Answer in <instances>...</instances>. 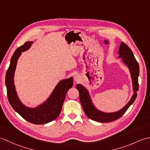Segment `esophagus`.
I'll return each instance as SVG.
<instances>
[{"label":"esophagus","mask_w":150,"mask_h":150,"mask_svg":"<svg viewBox=\"0 0 150 150\" xmlns=\"http://www.w3.org/2000/svg\"><path fill=\"white\" fill-rule=\"evenodd\" d=\"M74 79H75V81H78L79 80V75H78V74L74 75Z\"/></svg>","instance_id":"obj_1"}]
</instances>
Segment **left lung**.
Here are the masks:
<instances>
[{
	"instance_id": "8db88e82",
	"label": "left lung",
	"mask_w": 150,
	"mask_h": 150,
	"mask_svg": "<svg viewBox=\"0 0 150 150\" xmlns=\"http://www.w3.org/2000/svg\"><path fill=\"white\" fill-rule=\"evenodd\" d=\"M118 52L119 54V57H122L123 62L126 63V65L129 67L130 70L131 78H132L133 81V90L135 91V94H133L129 103L123 109H122L119 111L112 112V113H105V112L98 111L94 108L93 103H91L89 94H88L86 88H85L81 85L78 84L76 85V88L79 91V100H80L81 104L83 107V111L85 115H87V117L93 120L105 123V122H110L117 120L126 112L127 109L134 102V101L135 100L137 96V91H139V63L137 62L130 48L126 44H125L124 42H121Z\"/></svg>"
}]
</instances>
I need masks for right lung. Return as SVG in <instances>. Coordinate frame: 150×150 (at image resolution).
Masks as SVG:
<instances>
[{"label": "right lung", "mask_w": 150, "mask_h": 150, "mask_svg": "<svg viewBox=\"0 0 150 150\" xmlns=\"http://www.w3.org/2000/svg\"><path fill=\"white\" fill-rule=\"evenodd\" d=\"M32 43L31 41L26 42L17 48L11 57L5 79L8 99L13 109L26 120L34 124H47L54 120L59 115L67 91L73 86V78H70L61 81L49 99L38 108L30 109L23 105L18 98L15 89L13 76L18 58L22 52L28 49Z\"/></svg>", "instance_id": "right-lung-1"}]
</instances>
